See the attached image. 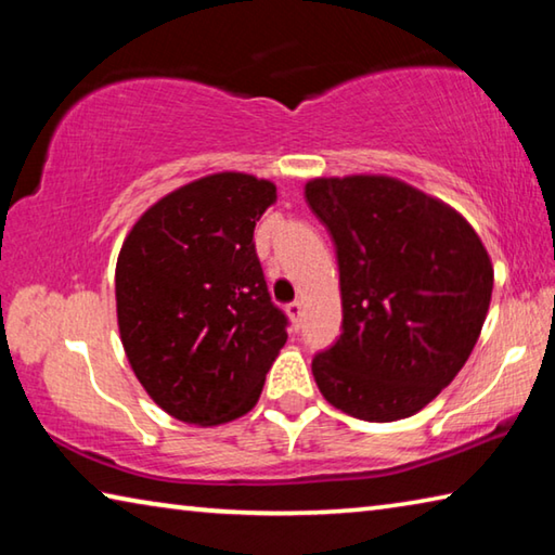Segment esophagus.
<instances>
[{
  "label": "esophagus",
  "instance_id": "34e87169",
  "mask_svg": "<svg viewBox=\"0 0 555 555\" xmlns=\"http://www.w3.org/2000/svg\"><path fill=\"white\" fill-rule=\"evenodd\" d=\"M286 315L291 318V323H294V327L298 331L300 318H304V304H300V300H294V304H288L286 306Z\"/></svg>",
  "mask_w": 555,
  "mask_h": 555
}]
</instances>
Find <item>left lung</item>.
<instances>
[{
	"label": "left lung",
	"instance_id": "obj_1",
	"mask_svg": "<svg viewBox=\"0 0 555 555\" xmlns=\"http://www.w3.org/2000/svg\"><path fill=\"white\" fill-rule=\"evenodd\" d=\"M306 203L331 232L343 333L313 357L335 409L389 424L413 416L463 370L494 271L463 215L389 176L313 178Z\"/></svg>",
	"mask_w": 555,
	"mask_h": 555
}]
</instances>
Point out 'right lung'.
Returning a JSON list of instances; mask_svg holds the SVG:
<instances>
[{"label": "right lung", "mask_w": 555, "mask_h": 555, "mask_svg": "<svg viewBox=\"0 0 555 555\" xmlns=\"http://www.w3.org/2000/svg\"><path fill=\"white\" fill-rule=\"evenodd\" d=\"M276 185L212 173L152 205L121 244L117 323L149 397L173 418L218 426L255 406L286 343L255 228Z\"/></svg>", "instance_id": "obj_1"}]
</instances>
